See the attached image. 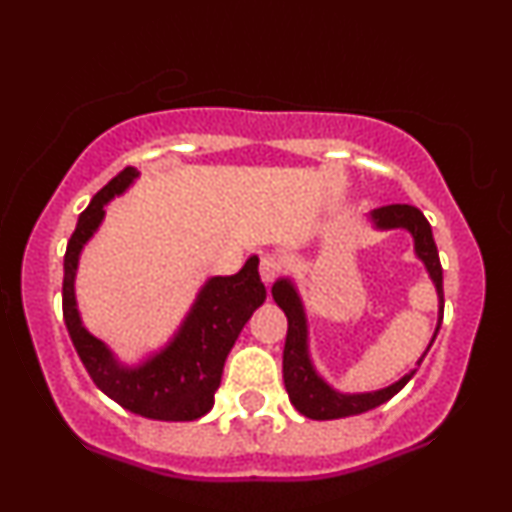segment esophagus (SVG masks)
Segmentation results:
<instances>
[{"label": "esophagus", "mask_w": 512, "mask_h": 512, "mask_svg": "<svg viewBox=\"0 0 512 512\" xmlns=\"http://www.w3.org/2000/svg\"><path fill=\"white\" fill-rule=\"evenodd\" d=\"M279 274H281V260H279V257L264 255L262 262H260V276H262L264 284H267V286L274 284V279Z\"/></svg>", "instance_id": "34e87169"}]
</instances>
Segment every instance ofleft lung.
Here are the masks:
<instances>
[{"instance_id": "left-lung-1", "label": "left lung", "mask_w": 512, "mask_h": 512, "mask_svg": "<svg viewBox=\"0 0 512 512\" xmlns=\"http://www.w3.org/2000/svg\"><path fill=\"white\" fill-rule=\"evenodd\" d=\"M373 231H407L411 240H414V255L416 260L424 264L428 279H431L433 289L438 296V325L433 332L431 342H428L426 351L421 354L416 366L409 370L407 375L395 380L392 385L380 387L373 392H342L337 390L320 370L315 368L313 354H310V327H308V310H305L303 296L298 291L296 281L291 276H281L274 281L272 296L276 305L286 313L289 320V332H286V346H284V385L289 392L291 404L301 411L303 416L315 421H330V419H344V416H356L363 411H370L387 399H392L402 390L404 385L414 378L416 368L421 366L424 356L436 342V334L443 322V267H440V257L436 240H433L431 223L426 216L411 204H390V207L373 209L366 216Z\"/></svg>"}]
</instances>
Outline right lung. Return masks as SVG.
Masks as SVG:
<instances>
[{
    "label": "right lung",
    "instance_id": "right-lung-1",
    "mask_svg": "<svg viewBox=\"0 0 512 512\" xmlns=\"http://www.w3.org/2000/svg\"><path fill=\"white\" fill-rule=\"evenodd\" d=\"M137 180L139 170L125 168L81 211L64 255V325L93 383L120 407L154 421H195L214 407L223 363L245 322L267 298L257 272L260 257L250 255L238 274L209 276L161 349L134 363L122 361L103 339L86 330L76 303V269L86 243L105 221V207Z\"/></svg>",
    "mask_w": 512,
    "mask_h": 512
}]
</instances>
